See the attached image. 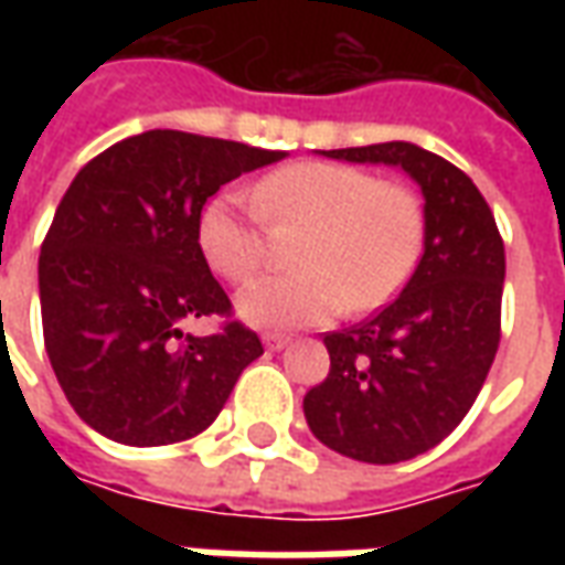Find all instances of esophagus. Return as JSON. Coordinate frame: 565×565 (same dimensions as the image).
Returning <instances> with one entry per match:
<instances>
[{
    "instance_id": "1",
    "label": "esophagus",
    "mask_w": 565,
    "mask_h": 565,
    "mask_svg": "<svg viewBox=\"0 0 565 565\" xmlns=\"http://www.w3.org/2000/svg\"><path fill=\"white\" fill-rule=\"evenodd\" d=\"M263 342H266L269 351H281V348L290 344V335H281V332H266V335H263Z\"/></svg>"
}]
</instances>
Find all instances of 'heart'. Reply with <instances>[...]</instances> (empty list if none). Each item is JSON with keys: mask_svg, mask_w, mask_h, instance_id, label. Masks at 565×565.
<instances>
[{"mask_svg": "<svg viewBox=\"0 0 565 565\" xmlns=\"http://www.w3.org/2000/svg\"><path fill=\"white\" fill-rule=\"evenodd\" d=\"M254 211L233 196L209 199L196 245L209 269L242 284L266 259V233L302 230L290 250L296 271L266 275L238 294V315L259 330L327 323L342 308L363 315L391 302L424 247V202L403 181H379L348 162H290L259 178Z\"/></svg>", "mask_w": 565, "mask_h": 565, "instance_id": "heart-1", "label": "heart"}]
</instances>
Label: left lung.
Returning a JSON list of instances; mask_svg holds the SVG:
<instances>
[{
    "label": "left lung",
    "mask_w": 565,
    "mask_h": 565,
    "mask_svg": "<svg viewBox=\"0 0 565 565\" xmlns=\"http://www.w3.org/2000/svg\"><path fill=\"white\" fill-rule=\"evenodd\" d=\"M323 153L403 166L424 190L426 233L403 294L323 335L330 375L306 393V420L351 460H412L448 438L484 387L502 330L505 245L472 178L438 153L408 141Z\"/></svg>",
    "instance_id": "obj_1"
}]
</instances>
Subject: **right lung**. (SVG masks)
<instances>
[{
  "instance_id": "obj_1",
  "label": "right lung",
  "mask_w": 565,
  "mask_h": 565,
  "mask_svg": "<svg viewBox=\"0 0 565 565\" xmlns=\"http://www.w3.org/2000/svg\"><path fill=\"white\" fill-rule=\"evenodd\" d=\"M284 157L150 129L75 174L42 242L39 296L56 381L96 433L136 448L199 436L263 354L199 254L196 221L223 184ZM211 313L217 333L180 332Z\"/></svg>"
}]
</instances>
